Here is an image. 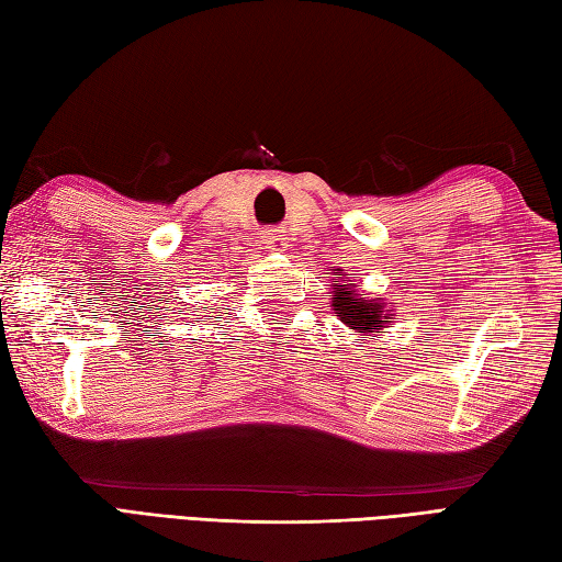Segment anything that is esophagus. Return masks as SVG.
Returning <instances> with one entry per match:
<instances>
[{
	"mask_svg": "<svg viewBox=\"0 0 562 562\" xmlns=\"http://www.w3.org/2000/svg\"><path fill=\"white\" fill-rule=\"evenodd\" d=\"M262 244H266V248L270 250H284L288 248V241H284V234L280 229H266L260 234Z\"/></svg>",
	"mask_w": 562,
	"mask_h": 562,
	"instance_id": "obj_1",
	"label": "esophagus"
}]
</instances>
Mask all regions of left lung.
Wrapping results in <instances>:
<instances>
[{
    "mask_svg": "<svg viewBox=\"0 0 562 562\" xmlns=\"http://www.w3.org/2000/svg\"><path fill=\"white\" fill-rule=\"evenodd\" d=\"M333 312L357 333L384 328V304L355 294V284H333Z\"/></svg>",
    "mask_w": 562,
    "mask_h": 562,
    "instance_id": "8db88e82",
    "label": "left lung"
}]
</instances>
